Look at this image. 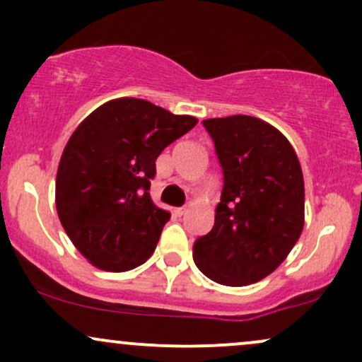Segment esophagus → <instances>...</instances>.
Returning <instances> with one entry per match:
<instances>
[{"mask_svg": "<svg viewBox=\"0 0 362 362\" xmlns=\"http://www.w3.org/2000/svg\"><path fill=\"white\" fill-rule=\"evenodd\" d=\"M185 213H187V207H177V209H175L177 216H184Z\"/></svg>", "mask_w": 362, "mask_h": 362, "instance_id": "1", "label": "esophagus"}]
</instances>
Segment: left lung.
<instances>
[{"label":"left lung","mask_w":362,"mask_h":362,"mask_svg":"<svg viewBox=\"0 0 362 362\" xmlns=\"http://www.w3.org/2000/svg\"><path fill=\"white\" fill-rule=\"evenodd\" d=\"M223 168L214 226L195 240L199 271L223 286H248L276 271L305 224V182L289 141L250 115L202 120Z\"/></svg>","instance_id":"obj_1"}]
</instances>
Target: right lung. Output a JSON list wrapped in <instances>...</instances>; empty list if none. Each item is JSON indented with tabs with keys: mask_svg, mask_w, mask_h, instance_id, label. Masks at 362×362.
<instances>
[{
	"mask_svg": "<svg viewBox=\"0 0 362 362\" xmlns=\"http://www.w3.org/2000/svg\"><path fill=\"white\" fill-rule=\"evenodd\" d=\"M195 124L141 98H117L73 132L57 168L56 207L66 235L95 267L131 271L153 255L170 219L149 195L155 161Z\"/></svg>",
	"mask_w": 362,
	"mask_h": 362,
	"instance_id": "obj_1",
	"label": "right lung"
}]
</instances>
